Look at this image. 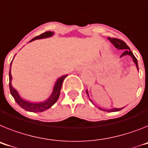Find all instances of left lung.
Masks as SVG:
<instances>
[{"label": "left lung", "mask_w": 148, "mask_h": 148, "mask_svg": "<svg viewBox=\"0 0 148 148\" xmlns=\"http://www.w3.org/2000/svg\"><path fill=\"white\" fill-rule=\"evenodd\" d=\"M108 39L110 40L111 42H112V43L114 45V47H115V48H117V49H124V51H123V54L121 55V57L123 56V55H130V56L132 57V59H133V61H134V63L136 64V67H137L138 70V66L137 59H136V57L134 56V55L132 54V52L131 51L130 49L129 48L128 45L125 43L123 40H120V39H117V38H111V37H108ZM86 92H87V93H88V91H87V90H86ZM99 108V109H101V110L105 111V112H118V111H121V109H123V108H112V109H109V110H106V109H103V108Z\"/></svg>", "instance_id": "obj_1"}]
</instances>
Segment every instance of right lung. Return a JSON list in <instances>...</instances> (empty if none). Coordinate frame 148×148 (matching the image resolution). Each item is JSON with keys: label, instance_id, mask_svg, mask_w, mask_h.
<instances>
[{"label": "right lung", "instance_id": "right-lung-1", "mask_svg": "<svg viewBox=\"0 0 148 148\" xmlns=\"http://www.w3.org/2000/svg\"><path fill=\"white\" fill-rule=\"evenodd\" d=\"M52 35H53V33L51 32V31H46V32L40 34V36H36V37L33 38L31 41L37 40V39L49 37V36H52ZM11 64H12V62H11V64H10V69H11ZM10 73H9V78H10V93L11 94H12V97H13L15 101L17 103V104L20 107H21V108H23V109L27 111V112H44V111L49 109V108H51L53 105L56 103L57 100L58 99V97L59 96H60V89H61V87H62V84H63V82H64V79L66 77V75L60 77V78L58 79V81H57L56 83H55V87H54V90H53V92L52 93H51V97H49V99L45 101V102L40 103H28V102H27V101H25L21 99V97L18 96V92L12 87V84H11L12 75H11V73H10Z\"/></svg>", "mask_w": 148, "mask_h": 148}]
</instances>
